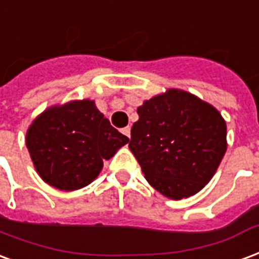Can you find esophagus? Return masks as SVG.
<instances>
[{
  "instance_id": "obj_1",
  "label": "esophagus",
  "mask_w": 259,
  "mask_h": 259,
  "mask_svg": "<svg viewBox=\"0 0 259 259\" xmlns=\"http://www.w3.org/2000/svg\"><path fill=\"white\" fill-rule=\"evenodd\" d=\"M122 133H123L124 136L130 137V126H126V127H123V129H122Z\"/></svg>"
}]
</instances>
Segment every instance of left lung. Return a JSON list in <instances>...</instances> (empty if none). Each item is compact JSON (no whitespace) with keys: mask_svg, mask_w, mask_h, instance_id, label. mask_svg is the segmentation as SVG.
<instances>
[{"mask_svg":"<svg viewBox=\"0 0 259 259\" xmlns=\"http://www.w3.org/2000/svg\"><path fill=\"white\" fill-rule=\"evenodd\" d=\"M129 148L147 181L171 199L195 195L227 151V124L212 105L170 89L137 108Z\"/></svg>","mask_w":259,"mask_h":259,"instance_id":"8db88e82","label":"left lung"}]
</instances>
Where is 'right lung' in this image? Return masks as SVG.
<instances>
[{
    "instance_id": "obj_1",
    "label": "right lung",
    "mask_w": 259,
    "mask_h": 259,
    "mask_svg": "<svg viewBox=\"0 0 259 259\" xmlns=\"http://www.w3.org/2000/svg\"><path fill=\"white\" fill-rule=\"evenodd\" d=\"M127 141L91 100L49 108L32 122L26 137L38 174L61 191L91 184L103 160Z\"/></svg>"
}]
</instances>
